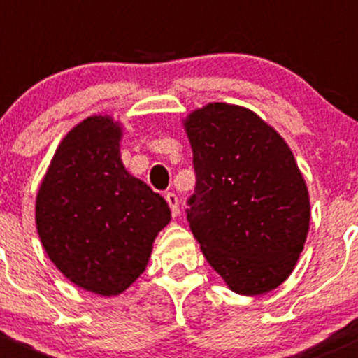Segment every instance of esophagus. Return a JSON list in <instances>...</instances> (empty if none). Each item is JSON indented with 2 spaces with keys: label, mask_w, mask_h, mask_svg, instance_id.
Returning a JSON list of instances; mask_svg holds the SVG:
<instances>
[{
  "label": "esophagus",
  "mask_w": 358,
  "mask_h": 358,
  "mask_svg": "<svg viewBox=\"0 0 358 358\" xmlns=\"http://www.w3.org/2000/svg\"><path fill=\"white\" fill-rule=\"evenodd\" d=\"M166 201H168V204H169V208H171V215L175 216H178V213H180V208H178V197H176V194H173V192H168L166 194Z\"/></svg>",
  "instance_id": "esophagus-1"
}]
</instances>
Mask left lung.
Listing matches in <instances>:
<instances>
[{
    "mask_svg": "<svg viewBox=\"0 0 358 358\" xmlns=\"http://www.w3.org/2000/svg\"><path fill=\"white\" fill-rule=\"evenodd\" d=\"M182 124L196 168L187 220L202 255L230 291L279 287L310 229V196L292 150L256 112L213 102Z\"/></svg>",
    "mask_w": 358,
    "mask_h": 358,
    "instance_id": "left-lung-1",
    "label": "left lung"
}]
</instances>
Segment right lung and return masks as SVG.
Segmentation results:
<instances>
[{
  "instance_id": "obj_1",
  "label": "right lung",
  "mask_w": 358,
  "mask_h": 358,
  "mask_svg": "<svg viewBox=\"0 0 358 358\" xmlns=\"http://www.w3.org/2000/svg\"><path fill=\"white\" fill-rule=\"evenodd\" d=\"M122 124L109 114L83 119L62 138L36 196L43 249L74 286L110 298L147 268L168 202L121 159Z\"/></svg>"
}]
</instances>
